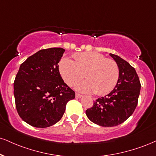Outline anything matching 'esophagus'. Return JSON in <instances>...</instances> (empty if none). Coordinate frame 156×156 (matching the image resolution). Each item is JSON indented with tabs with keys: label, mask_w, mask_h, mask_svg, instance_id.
<instances>
[{
	"label": "esophagus",
	"mask_w": 156,
	"mask_h": 156,
	"mask_svg": "<svg viewBox=\"0 0 156 156\" xmlns=\"http://www.w3.org/2000/svg\"><path fill=\"white\" fill-rule=\"evenodd\" d=\"M82 97V95L81 94H78V93H76V98H80V97Z\"/></svg>",
	"instance_id": "34e87169"
}]
</instances>
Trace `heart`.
Masks as SVG:
<instances>
[{"mask_svg": "<svg viewBox=\"0 0 156 156\" xmlns=\"http://www.w3.org/2000/svg\"><path fill=\"white\" fill-rule=\"evenodd\" d=\"M74 61L63 58L59 63V70L67 85L74 86L84 77L87 80L76 86L78 91L102 96L112 91L117 85L120 71L117 63L97 52L75 54Z\"/></svg>", "mask_w": 156, "mask_h": 156, "instance_id": "heart-1", "label": "heart"}]
</instances>
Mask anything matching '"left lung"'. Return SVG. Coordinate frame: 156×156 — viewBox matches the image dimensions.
<instances>
[{
	"label": "left lung",
	"instance_id": "8db88e82",
	"mask_svg": "<svg viewBox=\"0 0 156 156\" xmlns=\"http://www.w3.org/2000/svg\"><path fill=\"white\" fill-rule=\"evenodd\" d=\"M119 67L117 85L110 93L94 101L86 114L91 121L105 127L115 126L132 115L138 103L141 84L136 70L115 54H110Z\"/></svg>",
	"mask_w": 156,
	"mask_h": 156
}]
</instances>
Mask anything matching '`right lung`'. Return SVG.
Instances as JSON below:
<instances>
[{"label":"right lung","mask_w":156,"mask_h":156,"mask_svg":"<svg viewBox=\"0 0 156 156\" xmlns=\"http://www.w3.org/2000/svg\"><path fill=\"white\" fill-rule=\"evenodd\" d=\"M65 49L38 51L20 65L14 82V95L20 118L32 126L46 128L62 117L75 91L64 82L59 71Z\"/></svg>","instance_id":"add662e5"}]
</instances>
